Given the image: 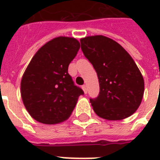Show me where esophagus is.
<instances>
[{
    "label": "esophagus",
    "instance_id": "1",
    "mask_svg": "<svg viewBox=\"0 0 160 160\" xmlns=\"http://www.w3.org/2000/svg\"><path fill=\"white\" fill-rule=\"evenodd\" d=\"M82 89H83V90H84V92H85V94H86V93H87V85H84L82 86Z\"/></svg>",
    "mask_w": 160,
    "mask_h": 160
}]
</instances>
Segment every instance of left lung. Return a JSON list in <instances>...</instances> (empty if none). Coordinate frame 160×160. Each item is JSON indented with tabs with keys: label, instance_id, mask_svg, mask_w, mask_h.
<instances>
[{
	"label": "left lung",
	"instance_id": "obj_1",
	"mask_svg": "<svg viewBox=\"0 0 160 160\" xmlns=\"http://www.w3.org/2000/svg\"><path fill=\"white\" fill-rule=\"evenodd\" d=\"M81 50L97 73L100 94L90 99L94 111L108 120H120L141 104L144 81L140 70L119 43L104 36L80 39Z\"/></svg>",
	"mask_w": 160,
	"mask_h": 160
}]
</instances>
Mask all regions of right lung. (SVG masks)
Masks as SVG:
<instances>
[{"label":"right lung","mask_w":160,"mask_h":160,"mask_svg":"<svg viewBox=\"0 0 160 160\" xmlns=\"http://www.w3.org/2000/svg\"><path fill=\"white\" fill-rule=\"evenodd\" d=\"M80 47L73 37H55L41 46L29 63L21 79V95L36 121L46 124L65 121L84 94L68 73Z\"/></svg>","instance_id":"add662e5"}]
</instances>
